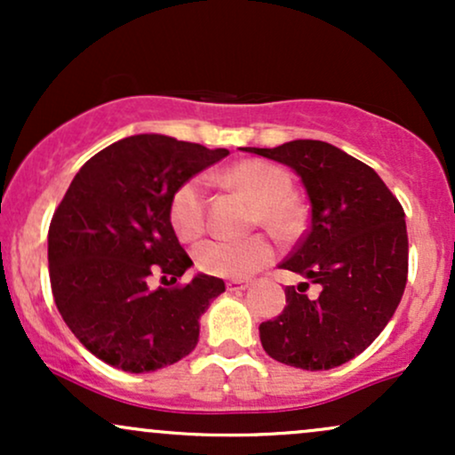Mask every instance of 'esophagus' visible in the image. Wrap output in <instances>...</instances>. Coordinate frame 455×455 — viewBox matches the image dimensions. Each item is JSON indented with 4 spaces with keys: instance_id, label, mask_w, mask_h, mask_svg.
Listing matches in <instances>:
<instances>
[{
    "instance_id": "obj_1",
    "label": "esophagus",
    "mask_w": 455,
    "mask_h": 455,
    "mask_svg": "<svg viewBox=\"0 0 455 455\" xmlns=\"http://www.w3.org/2000/svg\"><path fill=\"white\" fill-rule=\"evenodd\" d=\"M250 286L248 280H228L227 289L228 291H245Z\"/></svg>"
}]
</instances>
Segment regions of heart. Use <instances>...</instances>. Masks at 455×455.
<instances>
[{"label":"heart","instance_id":"heart-1","mask_svg":"<svg viewBox=\"0 0 455 455\" xmlns=\"http://www.w3.org/2000/svg\"><path fill=\"white\" fill-rule=\"evenodd\" d=\"M216 180L231 190L242 192L254 203L252 222L267 228L275 237H291L301 224V213L291 196L293 181L280 166L263 160H243L228 166ZM169 222L181 242H195L205 233V190L198 180H188L175 188L169 201ZM274 257L269 242L260 235L242 242L201 243L195 250L196 267L218 278L243 280L269 263Z\"/></svg>","mask_w":455,"mask_h":455}]
</instances>
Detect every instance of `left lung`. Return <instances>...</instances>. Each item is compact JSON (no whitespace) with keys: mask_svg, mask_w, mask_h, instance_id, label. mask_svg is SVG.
I'll return each mask as SVG.
<instances>
[{"mask_svg":"<svg viewBox=\"0 0 455 455\" xmlns=\"http://www.w3.org/2000/svg\"><path fill=\"white\" fill-rule=\"evenodd\" d=\"M242 151L291 166L312 207L310 228L280 267L316 283L319 295H305L307 282L286 286L282 315L259 327L265 353L301 370L351 362L377 340L404 293V210L377 171L325 140Z\"/></svg>","mask_w":455,"mask_h":455,"instance_id":"1","label":"left lung"}]
</instances>
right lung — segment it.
Listing matches in <instances>:
<instances>
[{"instance_id":"1","label":"right lung","mask_w":455,"mask_h":455,"mask_svg":"<svg viewBox=\"0 0 455 455\" xmlns=\"http://www.w3.org/2000/svg\"><path fill=\"white\" fill-rule=\"evenodd\" d=\"M164 134H134L81 166L49 227L55 306L78 342L124 372H154L195 351L198 318L224 282L149 289L151 274L177 282L192 260L169 222L175 188L227 158Z\"/></svg>"}]
</instances>
